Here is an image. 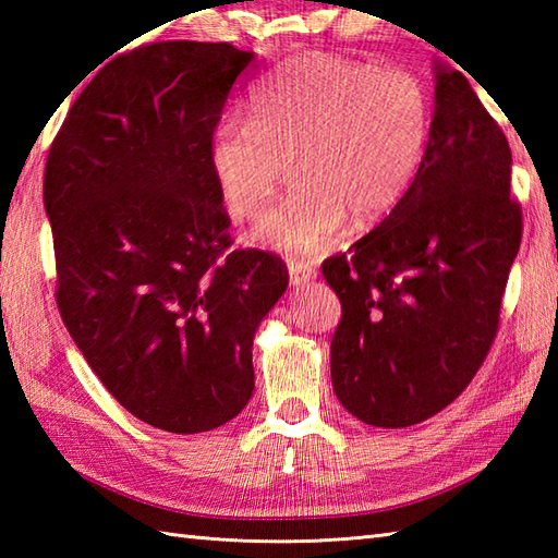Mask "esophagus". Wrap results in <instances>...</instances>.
Masks as SVG:
<instances>
[{
    "label": "esophagus",
    "mask_w": 558,
    "mask_h": 558,
    "mask_svg": "<svg viewBox=\"0 0 558 558\" xmlns=\"http://www.w3.org/2000/svg\"><path fill=\"white\" fill-rule=\"evenodd\" d=\"M316 278V270L310 264H290V288L300 290Z\"/></svg>",
    "instance_id": "obj_1"
}]
</instances>
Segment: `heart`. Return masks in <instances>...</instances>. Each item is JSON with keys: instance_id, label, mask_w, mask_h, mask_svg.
Wrapping results in <instances>:
<instances>
[{"instance_id": "1", "label": "heart", "mask_w": 558, "mask_h": 558, "mask_svg": "<svg viewBox=\"0 0 558 558\" xmlns=\"http://www.w3.org/2000/svg\"><path fill=\"white\" fill-rule=\"evenodd\" d=\"M429 141V98L405 71L306 52L290 59L248 102V122L228 120L208 158L234 216L254 220L290 180L286 204L256 225L254 240L312 254L342 225L381 220L408 192Z\"/></svg>"}]
</instances>
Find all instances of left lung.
Here are the masks:
<instances>
[{"label": "left lung", "mask_w": 558, "mask_h": 558, "mask_svg": "<svg viewBox=\"0 0 558 558\" xmlns=\"http://www.w3.org/2000/svg\"><path fill=\"white\" fill-rule=\"evenodd\" d=\"M434 81L429 141L408 192L348 254L324 260L342 304L333 390L384 429L429 420L468 388L523 234L501 126L458 69L434 62Z\"/></svg>", "instance_id": "8db88e82"}]
</instances>
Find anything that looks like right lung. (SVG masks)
Segmentation results:
<instances>
[{
  "label": "right lung",
  "mask_w": 558,
  "mask_h": 558,
  "mask_svg": "<svg viewBox=\"0 0 558 558\" xmlns=\"http://www.w3.org/2000/svg\"><path fill=\"white\" fill-rule=\"evenodd\" d=\"M254 59L194 40L114 57L47 156L59 314L117 402L162 432H210L244 410L256 328L288 290L280 258L228 252L208 158Z\"/></svg>",
  "instance_id": "1"
}]
</instances>
